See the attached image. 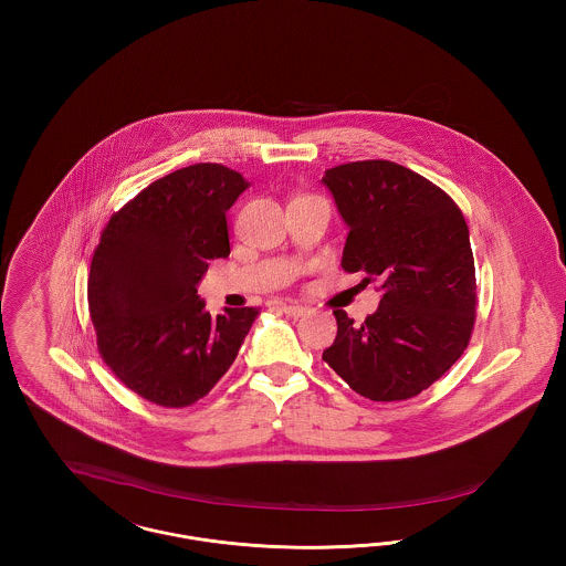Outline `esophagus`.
<instances>
[{
    "mask_svg": "<svg viewBox=\"0 0 566 566\" xmlns=\"http://www.w3.org/2000/svg\"><path fill=\"white\" fill-rule=\"evenodd\" d=\"M280 310H282L286 316H293V318H298V316L307 314V307H305V305H298V303H282Z\"/></svg>",
    "mask_w": 566,
    "mask_h": 566,
    "instance_id": "1",
    "label": "esophagus"
}]
</instances>
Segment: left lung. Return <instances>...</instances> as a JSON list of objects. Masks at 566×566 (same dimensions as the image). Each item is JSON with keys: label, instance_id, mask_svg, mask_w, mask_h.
<instances>
[{"label": "left lung", "instance_id": "left-lung-1", "mask_svg": "<svg viewBox=\"0 0 566 566\" xmlns=\"http://www.w3.org/2000/svg\"><path fill=\"white\" fill-rule=\"evenodd\" d=\"M350 233L342 268L379 280L381 301L363 324L335 310L324 363L371 401H405L443 376L475 324V263L464 216L448 192L392 161L324 171Z\"/></svg>", "mask_w": 566, "mask_h": 566}]
</instances>
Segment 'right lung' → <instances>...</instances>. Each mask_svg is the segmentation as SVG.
<instances>
[{
	"label": "right lung",
	"mask_w": 566,
	"mask_h": 566,
	"mask_svg": "<svg viewBox=\"0 0 566 566\" xmlns=\"http://www.w3.org/2000/svg\"><path fill=\"white\" fill-rule=\"evenodd\" d=\"M250 185L197 163L171 171L114 212L88 273V312L104 363L129 390L161 407H189L233 365L259 316H210L197 284L231 252L227 210Z\"/></svg>",
	"instance_id": "1"
}]
</instances>
